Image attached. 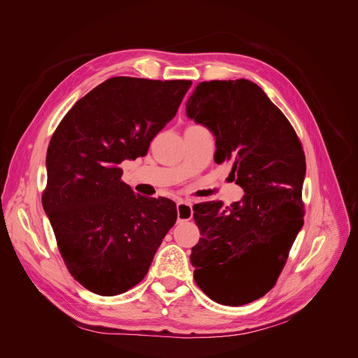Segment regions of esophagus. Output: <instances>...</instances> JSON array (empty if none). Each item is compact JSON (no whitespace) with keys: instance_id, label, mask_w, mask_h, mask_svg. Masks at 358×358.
<instances>
[{"instance_id":"esophagus-1","label":"esophagus","mask_w":358,"mask_h":358,"mask_svg":"<svg viewBox=\"0 0 358 358\" xmlns=\"http://www.w3.org/2000/svg\"><path fill=\"white\" fill-rule=\"evenodd\" d=\"M177 217L178 220H190L193 217V208L192 203L178 201L177 203Z\"/></svg>"}]
</instances>
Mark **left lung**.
Wrapping results in <instances>:
<instances>
[{
    "mask_svg": "<svg viewBox=\"0 0 358 358\" xmlns=\"http://www.w3.org/2000/svg\"><path fill=\"white\" fill-rule=\"evenodd\" d=\"M185 110L212 130L215 161H231V177L245 192L227 208H193L201 235L190 255L194 280L220 305H247L274 287L303 227V148L281 110L248 80L200 83Z\"/></svg>",
    "mask_w": 358,
    "mask_h": 358,
    "instance_id": "1",
    "label": "left lung"
}]
</instances>
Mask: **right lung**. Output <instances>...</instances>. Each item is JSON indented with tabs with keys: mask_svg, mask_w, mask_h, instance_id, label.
Wrapping results in <instances>:
<instances>
[{
	"mask_svg": "<svg viewBox=\"0 0 358 358\" xmlns=\"http://www.w3.org/2000/svg\"><path fill=\"white\" fill-rule=\"evenodd\" d=\"M190 87L187 80L108 78L53 131L42 204L68 271L92 293L135 287L174 227L176 203L134 193L119 165L146 155Z\"/></svg>",
	"mask_w": 358,
	"mask_h": 358,
	"instance_id": "1",
	"label": "right lung"
}]
</instances>
